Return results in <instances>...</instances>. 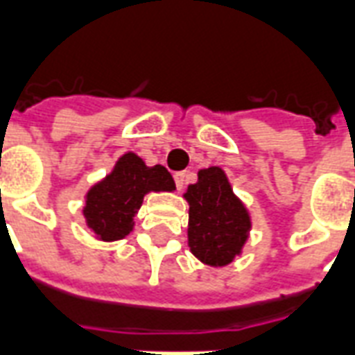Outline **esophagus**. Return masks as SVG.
<instances>
[{"mask_svg":"<svg viewBox=\"0 0 355 355\" xmlns=\"http://www.w3.org/2000/svg\"><path fill=\"white\" fill-rule=\"evenodd\" d=\"M175 184H177V190H182L186 186V173H175Z\"/></svg>","mask_w":355,"mask_h":355,"instance_id":"esophagus-1","label":"esophagus"}]
</instances>
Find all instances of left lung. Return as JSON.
I'll return each instance as SVG.
<instances>
[{
    "label": "left lung",
    "mask_w": 355,
    "mask_h": 355,
    "mask_svg": "<svg viewBox=\"0 0 355 355\" xmlns=\"http://www.w3.org/2000/svg\"><path fill=\"white\" fill-rule=\"evenodd\" d=\"M190 205L188 246L211 267H225L243 254L252 230L250 212L237 198L225 171L218 165L199 169L198 182L188 186Z\"/></svg>",
    "instance_id": "obj_1"
}]
</instances>
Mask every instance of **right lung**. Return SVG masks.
Segmentation results:
<instances>
[{
    "label": "right lung",
    "instance_id": "right-lung-1",
    "mask_svg": "<svg viewBox=\"0 0 355 355\" xmlns=\"http://www.w3.org/2000/svg\"><path fill=\"white\" fill-rule=\"evenodd\" d=\"M175 180L164 165L148 167L135 152L118 157L109 175L84 196L83 216L97 241L112 243L133 231V218L150 191H175Z\"/></svg>",
    "mask_w": 355,
    "mask_h": 355
}]
</instances>
